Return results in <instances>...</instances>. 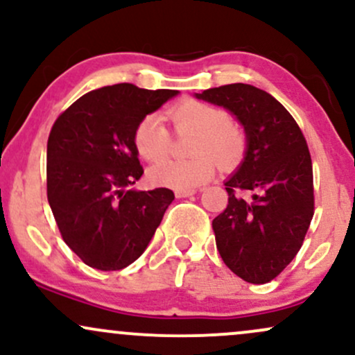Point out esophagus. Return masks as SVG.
Listing matches in <instances>:
<instances>
[{
    "label": "esophagus",
    "mask_w": 355,
    "mask_h": 355,
    "mask_svg": "<svg viewBox=\"0 0 355 355\" xmlns=\"http://www.w3.org/2000/svg\"><path fill=\"white\" fill-rule=\"evenodd\" d=\"M197 193V190H175V195L177 198H183V197H191V195Z\"/></svg>",
    "instance_id": "1"
}]
</instances>
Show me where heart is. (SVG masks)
<instances>
[{
    "label": "heart",
    "mask_w": 355,
    "mask_h": 355,
    "mask_svg": "<svg viewBox=\"0 0 355 355\" xmlns=\"http://www.w3.org/2000/svg\"><path fill=\"white\" fill-rule=\"evenodd\" d=\"M177 133L193 132L190 160H166L150 168L153 185L173 190H193L214 177L215 164L230 170L242 160L247 137L237 121L223 108L200 100H182L165 112ZM138 155L146 162H160L170 152V133L158 115H146L133 132Z\"/></svg>",
    "instance_id": "heart-1"
}]
</instances>
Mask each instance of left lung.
Instances as JSON below:
<instances>
[{"instance_id": "1", "label": "left lung", "mask_w": 355, "mask_h": 355, "mask_svg": "<svg viewBox=\"0 0 355 355\" xmlns=\"http://www.w3.org/2000/svg\"><path fill=\"white\" fill-rule=\"evenodd\" d=\"M195 96L227 108L245 130V157L225 182L229 205L211 227L225 266L245 282L267 284L294 260L313 217L307 141L282 103L252 85H223Z\"/></svg>"}]
</instances>
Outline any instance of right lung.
Masks as SVG:
<instances>
[{"label": "right lung", "mask_w": 355, "mask_h": 355, "mask_svg": "<svg viewBox=\"0 0 355 355\" xmlns=\"http://www.w3.org/2000/svg\"><path fill=\"white\" fill-rule=\"evenodd\" d=\"M177 89L118 83L87 93L48 137L46 193L64 243L98 270H121L145 252L175 195L132 190L144 166L133 132Z\"/></svg>", "instance_id": "1"}]
</instances>
